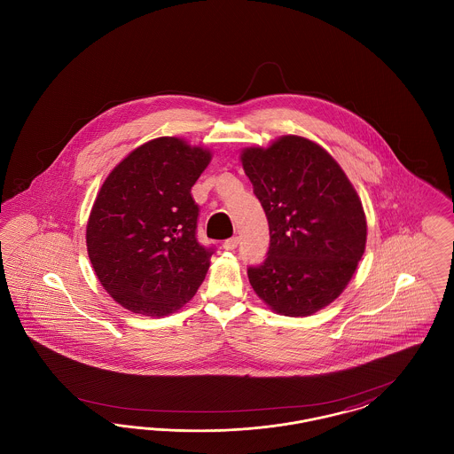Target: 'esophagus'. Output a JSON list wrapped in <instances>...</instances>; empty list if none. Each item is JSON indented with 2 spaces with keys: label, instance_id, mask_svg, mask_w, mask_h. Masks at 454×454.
Returning <instances> with one entry per match:
<instances>
[{
  "label": "esophagus",
  "instance_id": "34e87169",
  "mask_svg": "<svg viewBox=\"0 0 454 454\" xmlns=\"http://www.w3.org/2000/svg\"><path fill=\"white\" fill-rule=\"evenodd\" d=\"M238 241H239V239H238L237 237L228 238V239H224V241H223V248L231 252V250H235V248H237Z\"/></svg>",
  "mask_w": 454,
  "mask_h": 454
}]
</instances>
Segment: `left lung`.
<instances>
[{
  "mask_svg": "<svg viewBox=\"0 0 454 454\" xmlns=\"http://www.w3.org/2000/svg\"><path fill=\"white\" fill-rule=\"evenodd\" d=\"M269 221L270 247L248 279L284 317H309L335 301L366 250L363 202L346 172L311 139L287 134L239 154Z\"/></svg>",
  "mask_w": 454,
  "mask_h": 454,
  "instance_id": "left-lung-1",
  "label": "left lung"
}]
</instances>
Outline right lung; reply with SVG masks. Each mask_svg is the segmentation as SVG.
<instances>
[{"label":"right lung","instance_id":"add662e5","mask_svg":"<svg viewBox=\"0 0 454 454\" xmlns=\"http://www.w3.org/2000/svg\"><path fill=\"white\" fill-rule=\"evenodd\" d=\"M211 158L207 148L163 136L108 173L88 217L87 250L98 281L122 308L161 318L194 298L213 252L195 238L191 189Z\"/></svg>","mask_w":454,"mask_h":454}]
</instances>
